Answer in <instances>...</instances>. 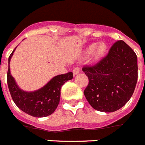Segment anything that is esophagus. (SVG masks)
Here are the masks:
<instances>
[{
    "label": "esophagus",
    "instance_id": "1",
    "mask_svg": "<svg viewBox=\"0 0 145 145\" xmlns=\"http://www.w3.org/2000/svg\"><path fill=\"white\" fill-rule=\"evenodd\" d=\"M79 72H80V68L78 67H75L73 69V70H72V72H73L74 75H77V74L79 73Z\"/></svg>",
    "mask_w": 145,
    "mask_h": 145
}]
</instances>
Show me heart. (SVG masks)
<instances>
[{
	"label": "heart",
	"mask_w": 145,
	"mask_h": 145,
	"mask_svg": "<svg viewBox=\"0 0 145 145\" xmlns=\"http://www.w3.org/2000/svg\"><path fill=\"white\" fill-rule=\"evenodd\" d=\"M95 50V56H96L97 58H100L101 56H102L105 52H106L107 50V46L104 43H101L99 44L98 46L95 47V44H93L88 47L87 49V52H92L93 50Z\"/></svg>",
	"instance_id": "obj_1"
}]
</instances>
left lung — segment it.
<instances>
[{"instance_id": "left-lung-1", "label": "left lung", "mask_w": 145, "mask_h": 145, "mask_svg": "<svg viewBox=\"0 0 145 145\" xmlns=\"http://www.w3.org/2000/svg\"><path fill=\"white\" fill-rule=\"evenodd\" d=\"M89 83L84 94L93 108L114 112L131 98L138 78L137 56L126 43L117 40L108 53L93 65L82 68Z\"/></svg>"}]
</instances>
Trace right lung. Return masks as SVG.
<instances>
[{"instance_id": "right-lung-1", "label": "right lung", "mask_w": 145, "mask_h": 145, "mask_svg": "<svg viewBox=\"0 0 145 145\" xmlns=\"http://www.w3.org/2000/svg\"><path fill=\"white\" fill-rule=\"evenodd\" d=\"M15 48L9 57L7 84L13 101L17 107L32 116L46 117L54 113L58 107L61 96V88L66 81L73 78L72 72L56 75L46 85L34 92H25L18 87L10 73L9 62Z\"/></svg>"}]
</instances>
